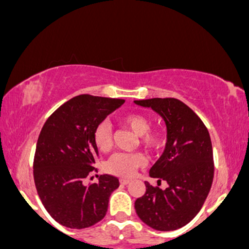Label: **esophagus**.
<instances>
[{"label": "esophagus", "instance_id": "1", "mask_svg": "<svg viewBox=\"0 0 249 249\" xmlns=\"http://www.w3.org/2000/svg\"><path fill=\"white\" fill-rule=\"evenodd\" d=\"M129 179H124V178H121L120 179V184L121 185H127V184H129Z\"/></svg>", "mask_w": 249, "mask_h": 249}]
</instances>
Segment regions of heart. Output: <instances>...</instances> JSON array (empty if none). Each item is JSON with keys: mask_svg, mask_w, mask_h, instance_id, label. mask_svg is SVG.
Wrapping results in <instances>:
<instances>
[{"mask_svg": "<svg viewBox=\"0 0 249 249\" xmlns=\"http://www.w3.org/2000/svg\"><path fill=\"white\" fill-rule=\"evenodd\" d=\"M119 124L132 130L139 136V145L148 152H154L164 142V135L160 130L151 129V120L143 114L129 113L119 117ZM113 132L108 122H101L93 130V142L100 151L107 152L111 146ZM146 164V159L140 153H115L107 161V171L122 178H130L136 170Z\"/></svg>", "mask_w": 249, "mask_h": 249, "instance_id": "heart-1", "label": "heart"}]
</instances>
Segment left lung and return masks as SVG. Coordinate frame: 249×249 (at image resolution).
Listing matches in <instances>:
<instances>
[{"mask_svg": "<svg viewBox=\"0 0 249 249\" xmlns=\"http://www.w3.org/2000/svg\"><path fill=\"white\" fill-rule=\"evenodd\" d=\"M134 103L152 108L166 124L165 151L151 167L149 176L168 184L162 190L145 181L146 192L135 200V211L143 223L156 231H176L198 213L210 191L213 158L209 132L196 113L177 98Z\"/></svg>", "mask_w": 249, "mask_h": 249, "instance_id": "1", "label": "left lung"}]
</instances>
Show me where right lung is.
<instances>
[{"instance_id":"add662e5","label":"right lung","mask_w":249,"mask_h":249,"mask_svg":"<svg viewBox=\"0 0 249 249\" xmlns=\"http://www.w3.org/2000/svg\"><path fill=\"white\" fill-rule=\"evenodd\" d=\"M124 103L120 98L79 95L60 106L45 122L33 162L36 191L54 221L71 229L91 227L106 216L119 179L102 175L84 185L98 156L93 130Z\"/></svg>"}]
</instances>
